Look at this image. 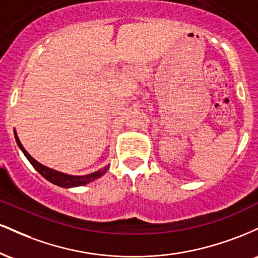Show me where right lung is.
I'll use <instances>...</instances> for the list:
<instances>
[{"mask_svg":"<svg viewBox=\"0 0 258 258\" xmlns=\"http://www.w3.org/2000/svg\"><path fill=\"white\" fill-rule=\"evenodd\" d=\"M14 137H16V142H17L18 147H19L20 150L24 153L26 159L29 160V162H30L32 166H34L35 170H36L37 172L43 177V178L49 180V182L53 183V184L63 186V188H73V186H80V185L87 184V183L92 182V180L99 178L100 176H103V174L106 172V170L109 168V166H105V167H103L102 170H98V171H96V172L90 173V174H86V176H72V174L59 172V171L52 170V168L43 166L42 164H40V162L36 161V160L32 158L30 154L26 152V150L24 149V147L22 146V143H20L19 138H18L16 132H14Z\"/></svg>","mask_w":258,"mask_h":258,"instance_id":"add662e5","label":"right lung"}]
</instances>
